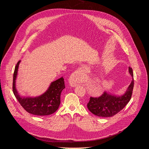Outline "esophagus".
I'll use <instances>...</instances> for the list:
<instances>
[{"label": "esophagus", "instance_id": "esophagus-1", "mask_svg": "<svg viewBox=\"0 0 149 149\" xmlns=\"http://www.w3.org/2000/svg\"><path fill=\"white\" fill-rule=\"evenodd\" d=\"M82 71L83 69L81 68H80L71 74L69 79V83H70V84L75 86H76L78 84V83L80 80L81 74Z\"/></svg>", "mask_w": 149, "mask_h": 149}]
</instances>
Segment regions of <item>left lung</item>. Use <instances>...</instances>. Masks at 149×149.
Masks as SVG:
<instances>
[{
    "instance_id": "obj_1",
    "label": "left lung",
    "mask_w": 149,
    "mask_h": 149,
    "mask_svg": "<svg viewBox=\"0 0 149 149\" xmlns=\"http://www.w3.org/2000/svg\"><path fill=\"white\" fill-rule=\"evenodd\" d=\"M129 73L132 76V81L124 94L115 95L105 91L102 95L98 98H90L87 106L91 113L98 116L111 117L118 113L126 106L131 98L134 86V74L130 67Z\"/></svg>"
}]
</instances>
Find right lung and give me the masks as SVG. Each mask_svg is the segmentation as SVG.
Masks as SVG:
<instances>
[{
    "instance_id": "1",
    "label": "right lung",
    "mask_w": 149,
    "mask_h": 149,
    "mask_svg": "<svg viewBox=\"0 0 149 149\" xmlns=\"http://www.w3.org/2000/svg\"><path fill=\"white\" fill-rule=\"evenodd\" d=\"M20 61L15 67L13 75V91L20 105L28 113L35 115L45 116L52 114L57 111L60 104V95L65 88L63 77L51 83L49 88L42 95L32 97H22L15 87V80Z\"/></svg>"
}]
</instances>
